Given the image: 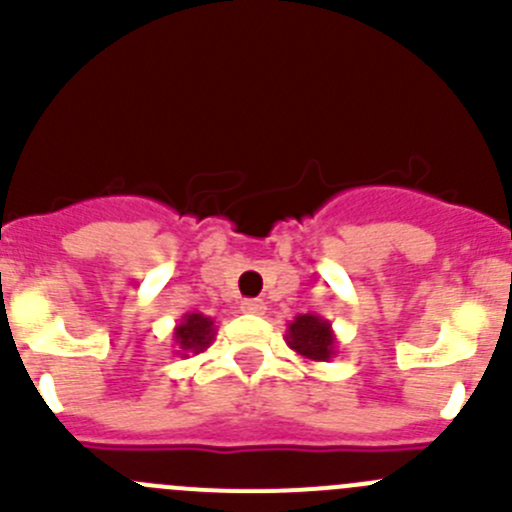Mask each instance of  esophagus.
Listing matches in <instances>:
<instances>
[{
	"label": "esophagus",
	"instance_id": "obj_1",
	"mask_svg": "<svg viewBox=\"0 0 512 512\" xmlns=\"http://www.w3.org/2000/svg\"><path fill=\"white\" fill-rule=\"evenodd\" d=\"M241 309L246 311V314H256V316H261L266 311V301L264 299H246L241 304Z\"/></svg>",
	"mask_w": 512,
	"mask_h": 512
}]
</instances>
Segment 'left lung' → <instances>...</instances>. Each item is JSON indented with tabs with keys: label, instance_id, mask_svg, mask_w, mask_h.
Instances as JSON below:
<instances>
[{
	"label": "left lung",
	"instance_id": "obj_1",
	"mask_svg": "<svg viewBox=\"0 0 512 512\" xmlns=\"http://www.w3.org/2000/svg\"><path fill=\"white\" fill-rule=\"evenodd\" d=\"M286 344L294 349L304 362H329L337 357V334L332 321L319 314H299L286 324Z\"/></svg>",
	"mask_w": 512,
	"mask_h": 512
}]
</instances>
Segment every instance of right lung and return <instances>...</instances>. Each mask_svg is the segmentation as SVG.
Returning <instances> with one entry per match:
<instances>
[{"instance_id":"right-lung-1","label":"right lung","mask_w":512,"mask_h":512,"mask_svg":"<svg viewBox=\"0 0 512 512\" xmlns=\"http://www.w3.org/2000/svg\"><path fill=\"white\" fill-rule=\"evenodd\" d=\"M213 339H216V321L211 316L201 314V311H188V314H183V319L173 329V342L178 347L175 354H180V357L206 352L213 344Z\"/></svg>"}]
</instances>
